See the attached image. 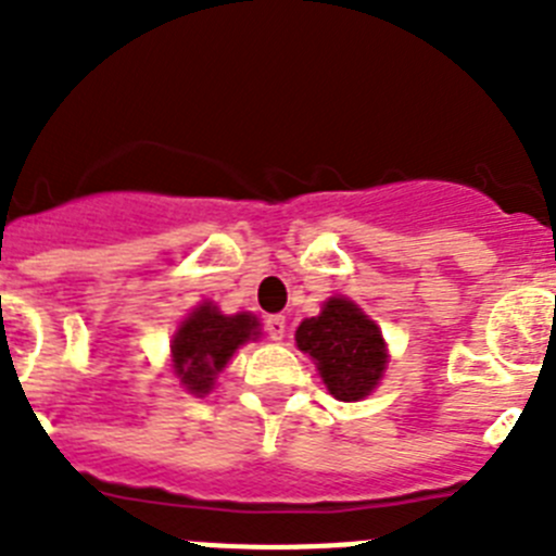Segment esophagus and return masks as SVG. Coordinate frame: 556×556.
Here are the masks:
<instances>
[{"label":"esophagus","instance_id":"obj_1","mask_svg":"<svg viewBox=\"0 0 556 556\" xmlns=\"http://www.w3.org/2000/svg\"><path fill=\"white\" fill-rule=\"evenodd\" d=\"M264 328H267V333L273 342H281V339L287 337V317H281V314H273V317H267V320H264Z\"/></svg>","mask_w":556,"mask_h":556}]
</instances>
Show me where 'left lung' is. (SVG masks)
Returning <instances> with one entry per match:
<instances>
[{
	"instance_id": "8db88e82",
	"label": "left lung",
	"mask_w": 556,
	"mask_h": 556,
	"mask_svg": "<svg viewBox=\"0 0 556 556\" xmlns=\"http://www.w3.org/2000/svg\"><path fill=\"white\" fill-rule=\"evenodd\" d=\"M294 342L314 358L323 384L337 401H362L378 387L387 367L381 328L353 301L337 294L294 331Z\"/></svg>"
}]
</instances>
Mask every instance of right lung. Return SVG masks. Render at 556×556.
Here are the masks:
<instances>
[{
	"label": "right lung",
	"instance_id": "right-lung-1",
	"mask_svg": "<svg viewBox=\"0 0 556 556\" xmlns=\"http://www.w3.org/2000/svg\"><path fill=\"white\" fill-rule=\"evenodd\" d=\"M258 333L255 314H223L214 303H200L172 337L175 376L191 395H208L236 348Z\"/></svg>",
	"mask_w": 556,
	"mask_h": 556
}]
</instances>
